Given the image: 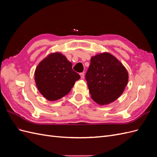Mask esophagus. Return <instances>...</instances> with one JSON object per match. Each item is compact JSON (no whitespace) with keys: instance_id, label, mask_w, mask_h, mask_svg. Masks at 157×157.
<instances>
[{"instance_id":"34e87169","label":"esophagus","mask_w":157,"mask_h":157,"mask_svg":"<svg viewBox=\"0 0 157 157\" xmlns=\"http://www.w3.org/2000/svg\"><path fill=\"white\" fill-rule=\"evenodd\" d=\"M80 77H81V78H84V73H81L80 74Z\"/></svg>"}]
</instances>
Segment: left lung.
<instances>
[{
  "label": "left lung",
  "instance_id": "1",
  "mask_svg": "<svg viewBox=\"0 0 157 157\" xmlns=\"http://www.w3.org/2000/svg\"><path fill=\"white\" fill-rule=\"evenodd\" d=\"M86 80L93 100L104 105L121 96L128 84V73L115 56L103 52L91 58Z\"/></svg>",
  "mask_w": 157,
  "mask_h": 157
}]
</instances>
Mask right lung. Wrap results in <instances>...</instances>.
I'll list each match as a JSON object with an SVG mask.
<instances>
[{
	"label": "right lung",
	"instance_id": "obj_1",
	"mask_svg": "<svg viewBox=\"0 0 157 157\" xmlns=\"http://www.w3.org/2000/svg\"><path fill=\"white\" fill-rule=\"evenodd\" d=\"M80 76L72 63L59 52L50 54L37 65L35 80L40 93L49 101H56L71 91Z\"/></svg>",
	"mask_w": 157,
	"mask_h": 157
}]
</instances>
